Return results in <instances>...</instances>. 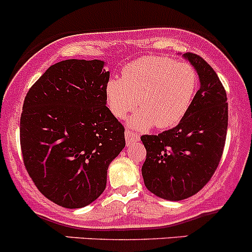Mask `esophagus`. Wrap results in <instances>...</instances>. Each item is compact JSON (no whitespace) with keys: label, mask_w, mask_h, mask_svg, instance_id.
I'll list each match as a JSON object with an SVG mask.
<instances>
[{"label":"esophagus","mask_w":252,"mask_h":252,"mask_svg":"<svg viewBox=\"0 0 252 252\" xmlns=\"http://www.w3.org/2000/svg\"><path fill=\"white\" fill-rule=\"evenodd\" d=\"M125 139H126V144L131 145V144H133L134 142L139 141V136L137 133H134V132L129 131V129H126Z\"/></svg>","instance_id":"obj_1"}]
</instances>
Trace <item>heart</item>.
I'll return each mask as SVG.
<instances>
[{
    "mask_svg": "<svg viewBox=\"0 0 252 252\" xmlns=\"http://www.w3.org/2000/svg\"><path fill=\"white\" fill-rule=\"evenodd\" d=\"M198 72L187 62L149 56L128 63L121 79L105 85V100L110 113L123 119L138 107L127 126L145 131L157 126L171 128L188 113L198 90Z\"/></svg>",
    "mask_w": 252,
    "mask_h": 252,
    "instance_id": "1",
    "label": "heart"
}]
</instances>
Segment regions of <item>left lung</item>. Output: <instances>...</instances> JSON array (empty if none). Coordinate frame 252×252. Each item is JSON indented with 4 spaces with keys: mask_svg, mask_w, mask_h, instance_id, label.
Here are the masks:
<instances>
[{
    "mask_svg": "<svg viewBox=\"0 0 252 252\" xmlns=\"http://www.w3.org/2000/svg\"><path fill=\"white\" fill-rule=\"evenodd\" d=\"M182 57L200 82L188 113L173 128L141 137L147 150L145 187L170 201L189 198L209 182L221 160L228 126L227 94L215 70L196 54Z\"/></svg>",
    "mask_w": 252,
    "mask_h": 252,
    "instance_id": "left-lung-1",
    "label": "left lung"
}]
</instances>
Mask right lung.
I'll use <instances>...</instances> for the list:
<instances>
[{"label":"right lung","instance_id":"obj_1","mask_svg":"<svg viewBox=\"0 0 252 252\" xmlns=\"http://www.w3.org/2000/svg\"><path fill=\"white\" fill-rule=\"evenodd\" d=\"M103 61L68 59L49 66L27 93L20 145L38 190L59 206L99 198L110 162L125 148V128L110 113Z\"/></svg>","mask_w":252,"mask_h":252}]
</instances>
